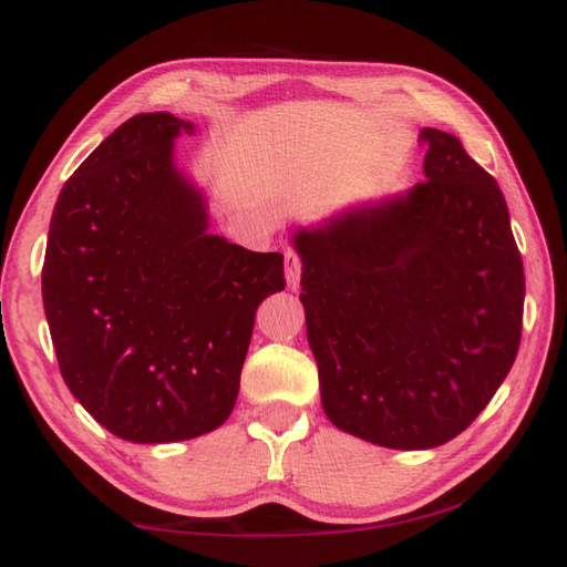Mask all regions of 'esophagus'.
<instances>
[{
	"label": "esophagus",
	"instance_id": "34e87169",
	"mask_svg": "<svg viewBox=\"0 0 567 567\" xmlns=\"http://www.w3.org/2000/svg\"><path fill=\"white\" fill-rule=\"evenodd\" d=\"M299 258H297V252L295 250H287L285 252V275H287V287H290V290H297L299 287Z\"/></svg>",
	"mask_w": 567,
	"mask_h": 567
}]
</instances>
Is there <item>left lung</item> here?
Instances as JSON below:
<instances>
[{
    "instance_id": "8db88e82",
    "label": "left lung",
    "mask_w": 567,
    "mask_h": 567,
    "mask_svg": "<svg viewBox=\"0 0 567 567\" xmlns=\"http://www.w3.org/2000/svg\"><path fill=\"white\" fill-rule=\"evenodd\" d=\"M426 183L297 226L321 406L355 439L426 451L463 433L519 351L509 209L453 134L424 128Z\"/></svg>"
}]
</instances>
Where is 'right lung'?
Masks as SVG:
<instances>
[{
  "label": "right lung",
  "mask_w": 567,
  "mask_h": 567,
  "mask_svg": "<svg viewBox=\"0 0 567 567\" xmlns=\"http://www.w3.org/2000/svg\"><path fill=\"white\" fill-rule=\"evenodd\" d=\"M197 126L136 114L63 185L43 309L72 396L131 443H175L234 412L256 311L285 290L282 252L209 231V197L175 161Z\"/></svg>",
  "instance_id": "obj_1"
}]
</instances>
